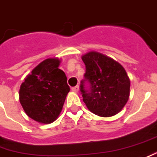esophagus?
Segmentation results:
<instances>
[{"label":"esophagus","mask_w":157,"mask_h":157,"mask_svg":"<svg viewBox=\"0 0 157 157\" xmlns=\"http://www.w3.org/2000/svg\"><path fill=\"white\" fill-rule=\"evenodd\" d=\"M71 90L73 91V92H75V93H78L79 92V86H75L74 87H72Z\"/></svg>","instance_id":"esophagus-1"}]
</instances>
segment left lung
I'll return each instance as SVG.
<instances>
[{
	"instance_id": "1",
	"label": "left lung",
	"mask_w": 157,
	"mask_h": 157,
	"mask_svg": "<svg viewBox=\"0 0 157 157\" xmlns=\"http://www.w3.org/2000/svg\"><path fill=\"white\" fill-rule=\"evenodd\" d=\"M82 59L86 65V73L81 91L87 109L102 117L118 114L130 95V79L123 66L96 51L83 54ZM85 80L90 83L89 91L84 89Z\"/></svg>"
}]
</instances>
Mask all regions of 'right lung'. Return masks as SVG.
<instances>
[{"label":"right lung","instance_id":"right-lung-1","mask_svg":"<svg viewBox=\"0 0 157 157\" xmlns=\"http://www.w3.org/2000/svg\"><path fill=\"white\" fill-rule=\"evenodd\" d=\"M61 60L48 58L25 78L19 89V101L26 115L39 123L49 124L59 117L70 86L59 69Z\"/></svg>","mask_w":157,"mask_h":157}]
</instances>
